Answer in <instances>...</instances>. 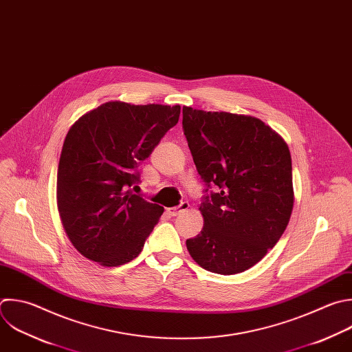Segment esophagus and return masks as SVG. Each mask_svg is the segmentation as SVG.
<instances>
[{"label": "esophagus", "instance_id": "obj_1", "mask_svg": "<svg viewBox=\"0 0 352 352\" xmlns=\"http://www.w3.org/2000/svg\"><path fill=\"white\" fill-rule=\"evenodd\" d=\"M188 208H189V203H188V201H182L178 207H171V208H168L167 212H168L171 217H175V215H178L179 212H182V211H185V210H188Z\"/></svg>", "mask_w": 352, "mask_h": 352}]
</instances>
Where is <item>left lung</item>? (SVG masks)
<instances>
[{
	"label": "left lung",
	"mask_w": 352,
	"mask_h": 352,
	"mask_svg": "<svg viewBox=\"0 0 352 352\" xmlns=\"http://www.w3.org/2000/svg\"><path fill=\"white\" fill-rule=\"evenodd\" d=\"M182 129L206 184L197 236L186 241L206 271L233 275L256 265L289 223L294 195L286 142L252 116L184 106ZM211 184L219 190L210 191Z\"/></svg>",
	"instance_id": "8db88e82"
}]
</instances>
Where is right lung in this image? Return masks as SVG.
I'll use <instances>...</instances> for the list:
<instances>
[{
	"label": "right lung",
	"mask_w": 352,
	"mask_h": 352,
	"mask_svg": "<svg viewBox=\"0 0 352 352\" xmlns=\"http://www.w3.org/2000/svg\"><path fill=\"white\" fill-rule=\"evenodd\" d=\"M179 113V104L114 100L70 127L58 167V208L66 235L88 260L117 267L142 252L164 208L130 188L140 184L141 162L178 123Z\"/></svg>",
	"instance_id": "obj_1"
}]
</instances>
